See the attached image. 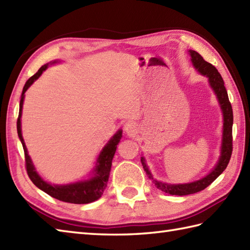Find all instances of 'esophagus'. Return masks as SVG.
Wrapping results in <instances>:
<instances>
[{"label": "esophagus", "mask_w": 250, "mask_h": 250, "mask_svg": "<svg viewBox=\"0 0 250 250\" xmlns=\"http://www.w3.org/2000/svg\"><path fill=\"white\" fill-rule=\"evenodd\" d=\"M124 130H125V133L128 134V135H130V136L135 135L136 132H137V125H136V122L132 121V120L128 121V122H126V124L125 125Z\"/></svg>", "instance_id": "esophagus-1"}]
</instances>
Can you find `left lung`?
I'll return each instance as SVG.
<instances>
[{
	"mask_svg": "<svg viewBox=\"0 0 250 250\" xmlns=\"http://www.w3.org/2000/svg\"><path fill=\"white\" fill-rule=\"evenodd\" d=\"M191 57V62L192 65L198 71L201 75L206 76L208 78V83L210 88L213 89L214 93L216 94L217 100L220 105L222 111V117H224V125H222V137H221V147H220V156L218 162L213 169L201 179L195 180L192 183L187 184H167L163 182H159L152 176L149 167L146 164V160L144 157L141 158V161L144 167V171L148 175L152 183L155 184L156 187L163 191V192L172 194V195H187L196 193L199 191L204 190L207 186H209L214 180L219 176V175L225 171L228 163L230 161L232 155V125H233V110L232 106L228 97V92L225 87L224 79H222L219 72L217 68L211 65L210 63L206 62L203 57L194 50H188Z\"/></svg>",
	"mask_w": 250,
	"mask_h": 250,
	"instance_id": "1",
	"label": "left lung"
}]
</instances>
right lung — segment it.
I'll use <instances>...</instances> for the list:
<instances>
[{"label": "right lung", "mask_w": 250, "mask_h": 250, "mask_svg": "<svg viewBox=\"0 0 250 250\" xmlns=\"http://www.w3.org/2000/svg\"><path fill=\"white\" fill-rule=\"evenodd\" d=\"M58 62L60 61H52L42 66L36 74H34L33 76L28 79V82L25 83L23 87L22 94H21V100L19 104V116L17 120V132L19 140L21 142V144H22L24 150L26 172H28V175L30 179L32 180V183H33L37 188L52 196V198L73 204L91 203V202L97 201L102 196L106 186H107L111 167V161H113V158L115 156L117 145L119 144L122 137V130L120 129L117 131L116 133L111 136V139L106 143L103 149L101 150L97 161H95V166L91 171V176L87 179L78 180V182L65 185H55L46 182V180H44L43 177L36 172V168L29 156L28 149H26L25 143L22 137V132H21V115H22L25 91L30 88L31 84L43 74V72L47 70V67L51 64H56Z\"/></svg>", "instance_id": "add662e5"}]
</instances>
